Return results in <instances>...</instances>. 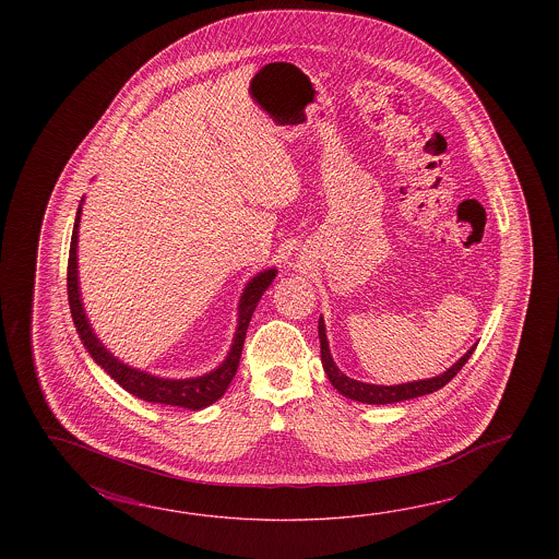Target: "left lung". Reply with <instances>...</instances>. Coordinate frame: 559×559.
Masks as SVG:
<instances>
[{"label":"left lung","mask_w":559,"mask_h":559,"mask_svg":"<svg viewBox=\"0 0 559 559\" xmlns=\"http://www.w3.org/2000/svg\"><path fill=\"white\" fill-rule=\"evenodd\" d=\"M318 333H320L321 364H323V369H325L328 378L332 381L333 388L342 393V395H345V397H349L354 402H361V404H395V402H404V400H414V397L426 395V393L438 392L445 383H450L457 376L460 369L464 368L465 361L472 357L475 345H477L475 344L464 357H460L452 368L443 371L438 378L412 381V383H402V385H373V383H364V381L347 378L333 364L328 337H325V325H323L321 318L320 323H318Z\"/></svg>","instance_id":"1"}]
</instances>
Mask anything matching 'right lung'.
I'll return each mask as SVG.
<instances>
[{"label":"right lung","mask_w":559,"mask_h":559,"mask_svg":"<svg viewBox=\"0 0 559 559\" xmlns=\"http://www.w3.org/2000/svg\"><path fill=\"white\" fill-rule=\"evenodd\" d=\"M80 215H82V203L75 214V224H73L72 243H70V258H68V297H70V309H72L73 323L78 328V333L84 342L85 349L90 356L94 357L95 364L106 369L107 373L118 381L119 385L126 392L133 393L143 402H154V404L178 405V407H188V409H202L205 405L214 404L224 393H226L229 383L234 380L238 371L239 357L246 342V333L250 325L251 316L258 308V301L262 299L263 292L274 282L275 270H267L263 274L253 277L243 296L239 301V323L238 332L234 337V345L229 349V356L226 361L215 369L205 373L202 378L195 380H164L155 378L150 373H143L138 369L128 368L116 357L107 352L99 340L95 337L90 321L85 318L82 299H80V287H78V227H80Z\"/></svg>","instance_id":"1"}]
</instances>
